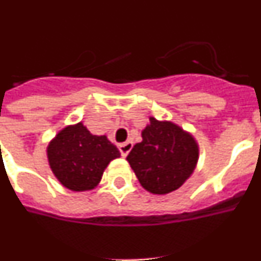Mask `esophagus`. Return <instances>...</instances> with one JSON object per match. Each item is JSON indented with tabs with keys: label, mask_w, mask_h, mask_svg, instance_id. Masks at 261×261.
I'll use <instances>...</instances> for the list:
<instances>
[{
	"label": "esophagus",
	"mask_w": 261,
	"mask_h": 261,
	"mask_svg": "<svg viewBox=\"0 0 261 261\" xmlns=\"http://www.w3.org/2000/svg\"><path fill=\"white\" fill-rule=\"evenodd\" d=\"M132 147H133L132 142L126 141V142H123V144L119 145V150H120V153H121V155L126 156L128 155L129 151L132 150Z\"/></svg>",
	"instance_id": "1"
}]
</instances>
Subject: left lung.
Masks as SVG:
<instances>
[{
    "label": "left lung",
    "instance_id": "1",
    "mask_svg": "<svg viewBox=\"0 0 261 261\" xmlns=\"http://www.w3.org/2000/svg\"><path fill=\"white\" fill-rule=\"evenodd\" d=\"M142 141L126 156L138 181L147 192L166 195L180 188L195 171L199 144L190 132L172 121L149 117Z\"/></svg>",
    "mask_w": 261,
    "mask_h": 261
}]
</instances>
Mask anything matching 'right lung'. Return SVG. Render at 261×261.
Returning a JSON list of instances; mask_svg holds the SVG:
<instances>
[{
	"label": "right lung",
	"mask_w": 261,
	"mask_h": 261,
	"mask_svg": "<svg viewBox=\"0 0 261 261\" xmlns=\"http://www.w3.org/2000/svg\"><path fill=\"white\" fill-rule=\"evenodd\" d=\"M48 163L62 186L74 192L94 190L120 151L107 138L90 133L84 123L62 128L47 147Z\"/></svg>",
	"instance_id": "add662e5"
}]
</instances>
